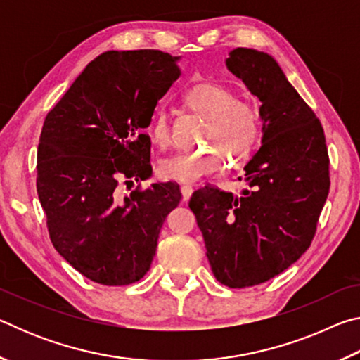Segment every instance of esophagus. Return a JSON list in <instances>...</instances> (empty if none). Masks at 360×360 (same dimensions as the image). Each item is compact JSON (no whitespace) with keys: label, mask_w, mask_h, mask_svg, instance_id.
Wrapping results in <instances>:
<instances>
[{"label":"esophagus","mask_w":360,"mask_h":360,"mask_svg":"<svg viewBox=\"0 0 360 360\" xmlns=\"http://www.w3.org/2000/svg\"><path fill=\"white\" fill-rule=\"evenodd\" d=\"M192 192H193V188H192L191 186H182V187H181L182 200H184V202H188V198L192 197Z\"/></svg>","instance_id":"34e87169"}]
</instances>
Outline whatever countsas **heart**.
Instances as JSON below:
<instances>
[{
  "mask_svg": "<svg viewBox=\"0 0 360 360\" xmlns=\"http://www.w3.org/2000/svg\"><path fill=\"white\" fill-rule=\"evenodd\" d=\"M186 105L208 119L203 141L211 148L179 150L163 157L158 172L163 178L193 184L205 176L221 173L227 163L243 162L252 154L260 136V115L251 103L236 100L235 94L216 82L197 84L184 95ZM149 135L158 148L173 141L169 115L158 111L150 122Z\"/></svg>",
  "mask_w": 360,
  "mask_h": 360,
  "instance_id": "1",
  "label": "heart"
}]
</instances>
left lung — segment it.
Here are the masks:
<instances>
[{
	"mask_svg": "<svg viewBox=\"0 0 360 360\" xmlns=\"http://www.w3.org/2000/svg\"><path fill=\"white\" fill-rule=\"evenodd\" d=\"M225 65L260 101V149L245 167L240 195L205 187L188 208L216 279L241 289L275 278L307 251L330 179L321 122L276 60L236 47Z\"/></svg>",
	"mask_w": 360,
	"mask_h": 360,
	"instance_id": "1",
	"label": "left lung"
}]
</instances>
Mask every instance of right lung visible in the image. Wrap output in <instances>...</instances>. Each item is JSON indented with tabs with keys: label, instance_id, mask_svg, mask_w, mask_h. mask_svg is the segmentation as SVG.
<instances>
[{
	"label": "right lung",
	"instance_id": "add662e5",
	"mask_svg": "<svg viewBox=\"0 0 360 360\" xmlns=\"http://www.w3.org/2000/svg\"><path fill=\"white\" fill-rule=\"evenodd\" d=\"M179 60L160 51L103 52L42 125L36 187L49 235L72 268L98 284L127 285L149 271L162 225L181 200L174 182L125 197L117 188L120 179L152 176L144 129L181 76Z\"/></svg>",
	"mask_w": 360,
	"mask_h": 360
}]
</instances>
